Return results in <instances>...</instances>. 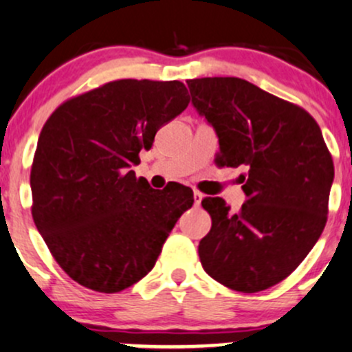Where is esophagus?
I'll return each mask as SVG.
<instances>
[{
	"label": "esophagus",
	"instance_id": "esophagus-1",
	"mask_svg": "<svg viewBox=\"0 0 352 352\" xmlns=\"http://www.w3.org/2000/svg\"><path fill=\"white\" fill-rule=\"evenodd\" d=\"M193 198H195V205H200V201L203 200V193H200L198 190L193 191Z\"/></svg>",
	"mask_w": 352,
	"mask_h": 352
}]
</instances>
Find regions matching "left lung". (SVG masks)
I'll return each mask as SVG.
<instances>
[{
	"label": "left lung",
	"instance_id": "1",
	"mask_svg": "<svg viewBox=\"0 0 352 352\" xmlns=\"http://www.w3.org/2000/svg\"><path fill=\"white\" fill-rule=\"evenodd\" d=\"M191 101L219 135V168L245 166L248 201L237 213L223 198L201 206L212 229L201 266L215 281L256 293L298 267L327 222L334 162L320 126L298 104L239 78L188 79Z\"/></svg>",
	"mask_w": 352,
	"mask_h": 352
}]
</instances>
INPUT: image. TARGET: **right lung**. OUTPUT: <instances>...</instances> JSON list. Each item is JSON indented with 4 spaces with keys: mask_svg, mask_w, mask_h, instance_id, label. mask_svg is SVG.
I'll use <instances>...</instances> for the list:
<instances>
[{
    "mask_svg": "<svg viewBox=\"0 0 352 352\" xmlns=\"http://www.w3.org/2000/svg\"><path fill=\"white\" fill-rule=\"evenodd\" d=\"M188 103L181 81L118 79L64 101L47 118L30 171L32 217L76 283L117 293L142 280L191 208L188 186L152 190L130 169Z\"/></svg>",
    "mask_w": 352,
    "mask_h": 352,
    "instance_id": "add662e5",
    "label": "right lung"
}]
</instances>
